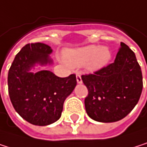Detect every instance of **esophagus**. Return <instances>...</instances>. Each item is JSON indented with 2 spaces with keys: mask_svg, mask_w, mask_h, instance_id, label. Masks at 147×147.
I'll return each mask as SVG.
<instances>
[{
  "mask_svg": "<svg viewBox=\"0 0 147 147\" xmlns=\"http://www.w3.org/2000/svg\"><path fill=\"white\" fill-rule=\"evenodd\" d=\"M76 77H77V82H78V84H82L83 83V80H82V74L81 73H77V75H76Z\"/></svg>",
  "mask_w": 147,
  "mask_h": 147,
  "instance_id": "34e87169",
  "label": "esophagus"
}]
</instances>
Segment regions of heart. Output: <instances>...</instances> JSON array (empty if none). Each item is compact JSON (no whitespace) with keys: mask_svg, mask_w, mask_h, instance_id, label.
Returning <instances> with one entry per match:
<instances>
[{"mask_svg":"<svg viewBox=\"0 0 147 147\" xmlns=\"http://www.w3.org/2000/svg\"><path fill=\"white\" fill-rule=\"evenodd\" d=\"M112 54L107 46L87 45L68 51L64 59L72 67H81L86 64L90 72H96L108 65Z\"/></svg>","mask_w":147,"mask_h":147,"instance_id":"heart-1","label":"heart"}]
</instances>
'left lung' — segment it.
Returning <instances> with one entry per match:
<instances>
[{
    "instance_id": "left-lung-1",
    "label": "left lung",
    "mask_w": 147,
    "mask_h": 147,
    "mask_svg": "<svg viewBox=\"0 0 147 147\" xmlns=\"http://www.w3.org/2000/svg\"><path fill=\"white\" fill-rule=\"evenodd\" d=\"M89 95L84 104L88 115L98 122H115L138 103L143 88L142 72L134 52L124 43L115 60L95 74L82 76Z\"/></svg>"
}]
</instances>
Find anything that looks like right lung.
I'll use <instances>...</instances> for the list:
<instances>
[{
    "label": "right lung",
    "instance_id": "right-lung-1",
    "mask_svg": "<svg viewBox=\"0 0 147 147\" xmlns=\"http://www.w3.org/2000/svg\"><path fill=\"white\" fill-rule=\"evenodd\" d=\"M52 49L43 43L26 45L15 56L7 76L8 93L15 111L36 126L56 122L63 102L77 86L76 75L58 78L40 68L53 64Z\"/></svg>",
    "mask_w": 147,
    "mask_h": 147
}]
</instances>
